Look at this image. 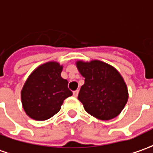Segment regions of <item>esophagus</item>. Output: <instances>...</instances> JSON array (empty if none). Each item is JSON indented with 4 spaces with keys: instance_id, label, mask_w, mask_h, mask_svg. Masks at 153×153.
<instances>
[{
    "instance_id": "esophagus-1",
    "label": "esophagus",
    "mask_w": 153,
    "mask_h": 153,
    "mask_svg": "<svg viewBox=\"0 0 153 153\" xmlns=\"http://www.w3.org/2000/svg\"><path fill=\"white\" fill-rule=\"evenodd\" d=\"M73 94H74V97H77V96H78V94H79V90L74 91V92H73Z\"/></svg>"
}]
</instances>
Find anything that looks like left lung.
Masks as SVG:
<instances>
[{
	"mask_svg": "<svg viewBox=\"0 0 153 153\" xmlns=\"http://www.w3.org/2000/svg\"><path fill=\"white\" fill-rule=\"evenodd\" d=\"M76 66L85 79L78 100L86 112L102 120H111L120 115L129 94L124 79L116 68L100 60H79Z\"/></svg>",
	"mask_w": 153,
	"mask_h": 153,
	"instance_id": "1",
	"label": "left lung"
}]
</instances>
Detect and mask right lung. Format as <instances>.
Here are the masks:
<instances>
[{
    "label": "right lung",
    "mask_w": 153,
    "mask_h": 153,
    "mask_svg": "<svg viewBox=\"0 0 153 153\" xmlns=\"http://www.w3.org/2000/svg\"><path fill=\"white\" fill-rule=\"evenodd\" d=\"M62 70L63 65L50 61L31 73L21 91L23 110L30 118L49 119L60 111L63 100L72 95L68 80L61 77Z\"/></svg>",
    "instance_id": "add662e5"
}]
</instances>
